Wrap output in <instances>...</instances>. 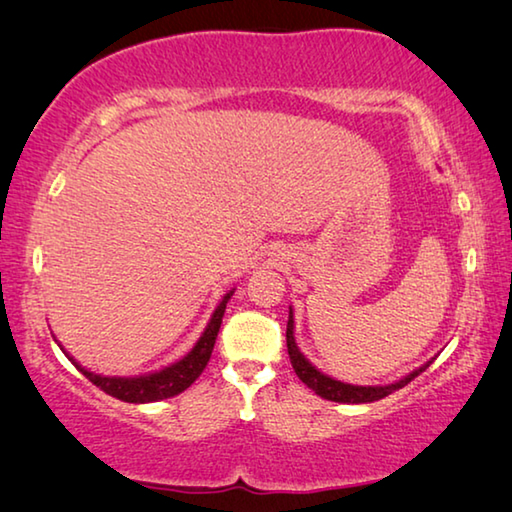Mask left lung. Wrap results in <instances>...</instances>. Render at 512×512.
Segmentation results:
<instances>
[{"instance_id": "1", "label": "left lung", "mask_w": 512, "mask_h": 512, "mask_svg": "<svg viewBox=\"0 0 512 512\" xmlns=\"http://www.w3.org/2000/svg\"><path fill=\"white\" fill-rule=\"evenodd\" d=\"M287 350H289V357H291V366H293V370H296V375L300 377L302 384H307L311 391L323 397V400L341 402V404H366V402L384 400L386 395L400 391V388H404L406 384H409V381L418 377L420 372L427 370L429 363H431V361L424 363L422 368L413 370L411 375H406L404 379L395 381V384H388V386L343 384V381H336L332 377L323 375V372L316 370L305 357H302L298 345H296V339H293V311H289V323H287Z\"/></svg>"}]
</instances>
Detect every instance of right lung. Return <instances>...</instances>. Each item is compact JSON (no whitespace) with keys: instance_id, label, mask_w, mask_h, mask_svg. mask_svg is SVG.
I'll use <instances>...</instances> for the list:
<instances>
[{"instance_id":"add662e5","label":"right lung","mask_w":512,"mask_h":512,"mask_svg":"<svg viewBox=\"0 0 512 512\" xmlns=\"http://www.w3.org/2000/svg\"><path fill=\"white\" fill-rule=\"evenodd\" d=\"M235 291L225 293L223 300L216 307L214 316L210 323H207L205 332L198 343L192 348V352L183 357L180 361L173 363V366L164 368L160 372H151V375L144 377H101L94 375V372L81 368L72 357L76 368H79L85 377H88L94 386L101 388L103 393H108L112 397H117L121 402H131V404H146V402H158V400H167V397H173L178 393H183L185 388H189L194 381L201 377V372L205 370L207 361L212 357L214 343H216V334H219L221 320L225 314V305H228L230 296Z\"/></svg>"}]
</instances>
